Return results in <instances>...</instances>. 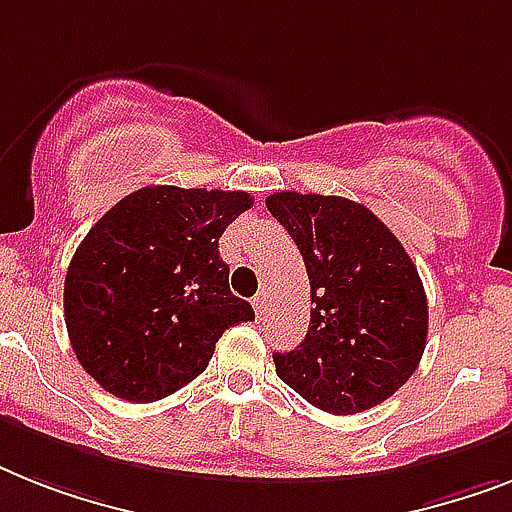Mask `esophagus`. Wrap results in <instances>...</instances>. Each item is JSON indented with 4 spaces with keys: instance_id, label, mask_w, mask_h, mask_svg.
Wrapping results in <instances>:
<instances>
[{
    "instance_id": "34e87169",
    "label": "esophagus",
    "mask_w": 512,
    "mask_h": 512,
    "mask_svg": "<svg viewBox=\"0 0 512 512\" xmlns=\"http://www.w3.org/2000/svg\"><path fill=\"white\" fill-rule=\"evenodd\" d=\"M253 308H256V316H259V319H266V314H269V303H266V295H256V298H253Z\"/></svg>"
}]
</instances>
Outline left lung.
<instances>
[{"label": "left lung", "mask_w": 512, "mask_h": 512, "mask_svg": "<svg viewBox=\"0 0 512 512\" xmlns=\"http://www.w3.org/2000/svg\"><path fill=\"white\" fill-rule=\"evenodd\" d=\"M266 209L301 251L314 306L306 340L274 353L277 377L337 416L392 398L413 377L429 332L424 285L403 243L342 196L282 190Z\"/></svg>", "instance_id": "8db88e82"}]
</instances>
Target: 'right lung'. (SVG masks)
Here are the masks:
<instances>
[{"instance_id": "1", "label": "right lung", "mask_w": 512, "mask_h": 512, "mask_svg": "<svg viewBox=\"0 0 512 512\" xmlns=\"http://www.w3.org/2000/svg\"><path fill=\"white\" fill-rule=\"evenodd\" d=\"M243 190L149 185L96 222L67 266L65 324L80 366L114 398L162 400L201 374L222 332L253 322L219 238Z\"/></svg>"}]
</instances>
